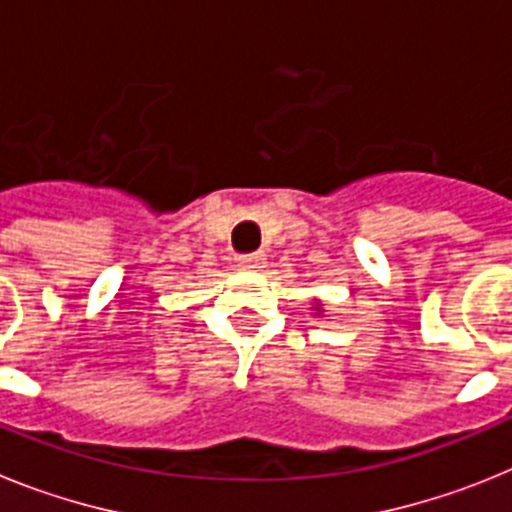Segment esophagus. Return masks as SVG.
Wrapping results in <instances>:
<instances>
[{
	"label": "esophagus",
	"mask_w": 512,
	"mask_h": 512,
	"mask_svg": "<svg viewBox=\"0 0 512 512\" xmlns=\"http://www.w3.org/2000/svg\"><path fill=\"white\" fill-rule=\"evenodd\" d=\"M262 262H265V257L262 255H242L239 257V268L257 270V268H262Z\"/></svg>",
	"instance_id": "34e87169"
}]
</instances>
